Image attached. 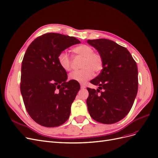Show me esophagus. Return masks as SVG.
I'll return each instance as SVG.
<instances>
[{
  "mask_svg": "<svg viewBox=\"0 0 158 158\" xmlns=\"http://www.w3.org/2000/svg\"><path fill=\"white\" fill-rule=\"evenodd\" d=\"M80 88H81V89H84V88H85V85H84V84H80Z\"/></svg>",
  "mask_w": 158,
  "mask_h": 158,
  "instance_id": "obj_1",
  "label": "esophagus"
}]
</instances>
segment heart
Instances as JSON below:
<instances>
[{
  "label": "heart",
  "mask_w": 158,
  "mask_h": 158,
  "mask_svg": "<svg viewBox=\"0 0 158 158\" xmlns=\"http://www.w3.org/2000/svg\"><path fill=\"white\" fill-rule=\"evenodd\" d=\"M73 51L76 56L82 57L80 68L82 69L76 70L70 73L69 79L80 83H84L93 76L94 73H99L103 69V60L102 55L95 52L92 47L82 44L73 48ZM59 64L64 70L69 72L73 69L72 60L67 52L63 51L57 56Z\"/></svg>",
  "instance_id": "1"
}]
</instances>
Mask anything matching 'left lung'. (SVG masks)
I'll use <instances>...</instances> for the list:
<instances>
[{
  "mask_svg": "<svg viewBox=\"0 0 158 158\" xmlns=\"http://www.w3.org/2000/svg\"><path fill=\"white\" fill-rule=\"evenodd\" d=\"M87 42L98 50L103 60L101 73L90 81L99 85V89L87 88L89 113L98 123H117L130 111L136 96L138 79L136 61L127 48L113 41L98 39Z\"/></svg>",
  "mask_w": 158,
  "mask_h": 158,
  "instance_id": "8db88e82",
  "label": "left lung"
}]
</instances>
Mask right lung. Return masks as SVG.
I'll list each match as a JSON object with an SVG mask.
<instances>
[{
  "label": "right lung",
  "instance_id": "1",
  "mask_svg": "<svg viewBox=\"0 0 158 158\" xmlns=\"http://www.w3.org/2000/svg\"><path fill=\"white\" fill-rule=\"evenodd\" d=\"M80 44L74 37L48 33L37 37L27 47L21 69L20 91L27 112L45 127H55L68 120L71 105L80 86L67 80L57 60L60 52Z\"/></svg>",
  "mask_w": 158,
  "mask_h": 158
}]
</instances>
